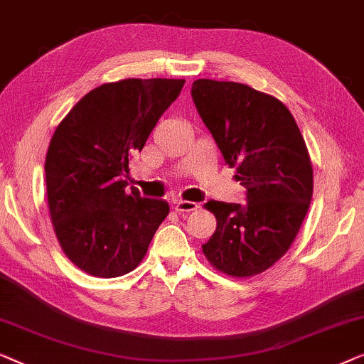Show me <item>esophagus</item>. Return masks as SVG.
<instances>
[{
	"label": "esophagus",
	"mask_w": 364,
	"mask_h": 364,
	"mask_svg": "<svg viewBox=\"0 0 364 364\" xmlns=\"http://www.w3.org/2000/svg\"><path fill=\"white\" fill-rule=\"evenodd\" d=\"M198 208H199L198 203L184 201V199H178V201L175 203L176 213H191V211H196Z\"/></svg>",
	"instance_id": "34e87169"
}]
</instances>
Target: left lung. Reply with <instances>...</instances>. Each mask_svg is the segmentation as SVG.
Listing matches in <instances>:
<instances>
[{
    "label": "left lung",
    "mask_w": 364,
    "mask_h": 364,
    "mask_svg": "<svg viewBox=\"0 0 364 364\" xmlns=\"http://www.w3.org/2000/svg\"><path fill=\"white\" fill-rule=\"evenodd\" d=\"M191 95L247 206L208 201L218 226L203 244L209 264L229 277L262 274L290 249L310 208L314 168L290 110L275 97L239 84L198 79Z\"/></svg>",
    "instance_id": "1"
}]
</instances>
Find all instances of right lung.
Segmentation results:
<instances>
[{
  "mask_svg": "<svg viewBox=\"0 0 364 364\" xmlns=\"http://www.w3.org/2000/svg\"><path fill=\"white\" fill-rule=\"evenodd\" d=\"M183 85V79L102 84L50 138L44 165L50 223L60 249L85 274L112 279L136 269L170 213L163 199L127 189L124 175Z\"/></svg>",
  "mask_w": 364,
  "mask_h": 364,
  "instance_id": "obj_1",
  "label": "right lung"
}]
</instances>
